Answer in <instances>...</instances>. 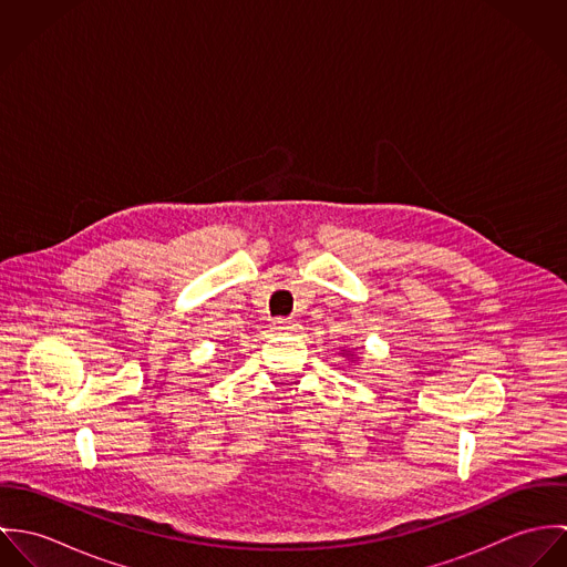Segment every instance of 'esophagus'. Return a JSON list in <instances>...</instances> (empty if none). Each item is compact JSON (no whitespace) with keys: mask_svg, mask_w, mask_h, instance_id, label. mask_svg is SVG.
Listing matches in <instances>:
<instances>
[{"mask_svg":"<svg viewBox=\"0 0 567 567\" xmlns=\"http://www.w3.org/2000/svg\"><path fill=\"white\" fill-rule=\"evenodd\" d=\"M270 329L275 331H295L297 329V321H290V319H275L270 323Z\"/></svg>","mask_w":567,"mask_h":567,"instance_id":"esophagus-1","label":"esophagus"}]
</instances>
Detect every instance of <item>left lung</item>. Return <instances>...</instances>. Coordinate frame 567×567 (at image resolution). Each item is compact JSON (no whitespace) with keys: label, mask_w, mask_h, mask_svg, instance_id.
<instances>
[{"label":"left lung","mask_w":567,"mask_h":567,"mask_svg":"<svg viewBox=\"0 0 567 567\" xmlns=\"http://www.w3.org/2000/svg\"><path fill=\"white\" fill-rule=\"evenodd\" d=\"M340 355H342V358H347V360H351V362H353V358H355V351H349V349H344V347H342V349H340Z\"/></svg>","instance_id":"8db88e82"}]
</instances>
